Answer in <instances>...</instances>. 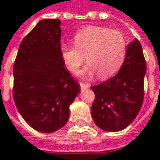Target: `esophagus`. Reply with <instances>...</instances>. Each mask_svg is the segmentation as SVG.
I'll use <instances>...</instances> for the list:
<instances>
[{"label": "esophagus", "mask_w": 160, "mask_h": 160, "mask_svg": "<svg viewBox=\"0 0 160 160\" xmlns=\"http://www.w3.org/2000/svg\"><path fill=\"white\" fill-rule=\"evenodd\" d=\"M90 86V85H87V84H84V83H80V87L81 89H86Z\"/></svg>", "instance_id": "obj_1"}]
</instances>
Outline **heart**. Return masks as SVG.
Segmentation results:
<instances>
[{"label":"heart","instance_id":"1","mask_svg":"<svg viewBox=\"0 0 160 160\" xmlns=\"http://www.w3.org/2000/svg\"><path fill=\"white\" fill-rule=\"evenodd\" d=\"M74 44L61 45L60 52L67 69L76 73L85 62L88 64L82 76L97 74L101 79L108 78L121 67L126 56V40L122 32L101 26H88L80 30L74 37Z\"/></svg>","mask_w":160,"mask_h":160}]
</instances>
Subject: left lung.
Segmentation results:
<instances>
[{
    "label": "left lung",
    "instance_id": "obj_1",
    "mask_svg": "<svg viewBox=\"0 0 160 160\" xmlns=\"http://www.w3.org/2000/svg\"><path fill=\"white\" fill-rule=\"evenodd\" d=\"M146 72L142 46L135 38L128 44L118 73L102 84L91 86L96 96L91 115L98 128L117 132L131 124L142 106Z\"/></svg>",
    "mask_w": 160,
    "mask_h": 160
}]
</instances>
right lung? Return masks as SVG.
<instances>
[{"label":"right lung","mask_w":160,"mask_h":160,"mask_svg":"<svg viewBox=\"0 0 160 160\" xmlns=\"http://www.w3.org/2000/svg\"><path fill=\"white\" fill-rule=\"evenodd\" d=\"M61 21H40L22 41L13 65V98L30 127L42 133L62 128L80 85L65 68L61 48Z\"/></svg>","instance_id":"right-lung-1"}]
</instances>
